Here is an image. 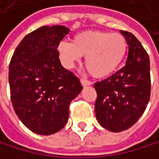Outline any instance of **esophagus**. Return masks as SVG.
I'll list each match as a JSON object with an SVG mask.
<instances>
[{"label":"esophagus","mask_w":159,"mask_h":159,"mask_svg":"<svg viewBox=\"0 0 159 159\" xmlns=\"http://www.w3.org/2000/svg\"><path fill=\"white\" fill-rule=\"evenodd\" d=\"M80 81H81V84H82L84 87L92 85V82L89 81V80H87V79H85V78H81V79H80Z\"/></svg>","instance_id":"34e87169"}]
</instances>
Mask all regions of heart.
<instances>
[{"instance_id":"b5f03b06","label":"heart","mask_w":159,"mask_h":159,"mask_svg":"<svg viewBox=\"0 0 159 159\" xmlns=\"http://www.w3.org/2000/svg\"><path fill=\"white\" fill-rule=\"evenodd\" d=\"M127 43L120 34L101 31H86L76 34L72 42L61 41L58 52L61 61L71 67L75 61L85 57V66L93 77L110 75L123 62Z\"/></svg>"}]
</instances>
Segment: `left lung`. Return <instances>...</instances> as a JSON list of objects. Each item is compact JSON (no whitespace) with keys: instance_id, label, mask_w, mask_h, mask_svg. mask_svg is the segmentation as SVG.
<instances>
[{"instance_id":"8db88e82","label":"left lung","mask_w":159,"mask_h":159,"mask_svg":"<svg viewBox=\"0 0 159 159\" xmlns=\"http://www.w3.org/2000/svg\"><path fill=\"white\" fill-rule=\"evenodd\" d=\"M128 45L125 66L94 84V104L100 125L113 132L132 126L146 110L151 95L150 58L134 34L120 31Z\"/></svg>"}]
</instances>
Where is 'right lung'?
<instances>
[{
    "instance_id": "1",
    "label": "right lung",
    "mask_w": 159,
    "mask_h": 159,
    "mask_svg": "<svg viewBox=\"0 0 159 159\" xmlns=\"http://www.w3.org/2000/svg\"><path fill=\"white\" fill-rule=\"evenodd\" d=\"M68 33L64 26L39 28L21 40L9 62L12 106L24 125L40 135L66 125L69 104L83 89L59 59L58 45Z\"/></svg>"
}]
</instances>
